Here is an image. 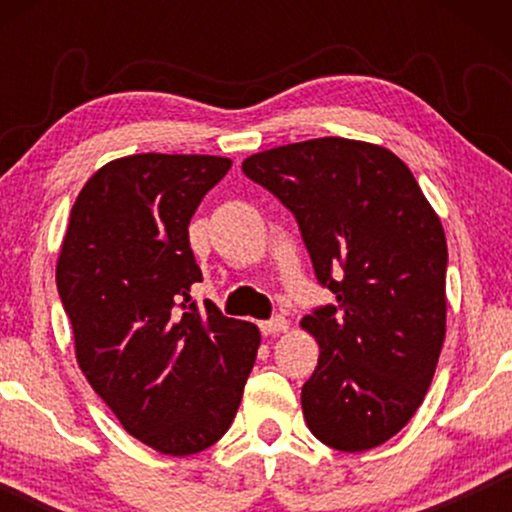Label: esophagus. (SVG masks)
Segmentation results:
<instances>
[{"label": "esophagus", "instance_id": "obj_1", "mask_svg": "<svg viewBox=\"0 0 512 512\" xmlns=\"http://www.w3.org/2000/svg\"><path fill=\"white\" fill-rule=\"evenodd\" d=\"M261 333L263 335H275V333H284L286 328H289V324H286V319L282 317V314H275V317L268 319V321H261Z\"/></svg>", "mask_w": 512, "mask_h": 512}]
</instances>
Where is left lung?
<instances>
[{"instance_id":"obj_1","label":"left lung","mask_w":512,"mask_h":512,"mask_svg":"<svg viewBox=\"0 0 512 512\" xmlns=\"http://www.w3.org/2000/svg\"><path fill=\"white\" fill-rule=\"evenodd\" d=\"M242 172L293 214L335 296L300 321L321 349L300 394L307 426L340 452L387 443L422 405L445 340L440 219L408 165L375 144H286Z\"/></svg>"}]
</instances>
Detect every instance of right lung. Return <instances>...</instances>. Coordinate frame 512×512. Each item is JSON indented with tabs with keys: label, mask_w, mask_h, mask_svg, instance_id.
Returning <instances> with one entry per match:
<instances>
[{
	"label": "right lung",
	"mask_w": 512,
	"mask_h": 512,
	"mask_svg": "<svg viewBox=\"0 0 512 512\" xmlns=\"http://www.w3.org/2000/svg\"><path fill=\"white\" fill-rule=\"evenodd\" d=\"M230 165L165 153L104 165L74 202L55 270L90 387L130 436L170 457L228 431L261 345L254 324L191 298L202 272L188 223Z\"/></svg>",
	"instance_id": "right-lung-1"
}]
</instances>
